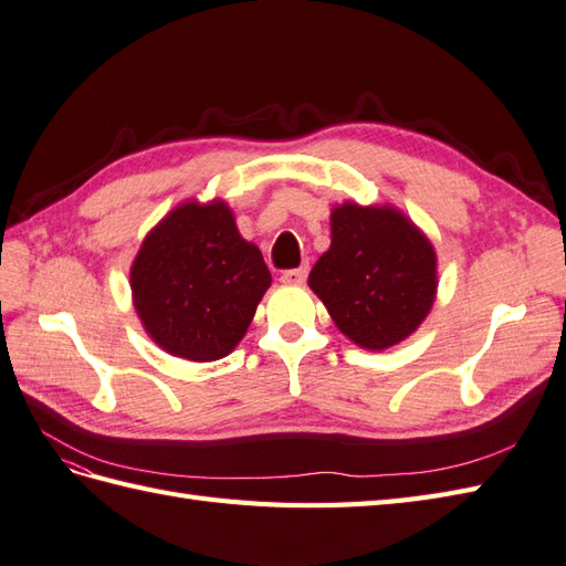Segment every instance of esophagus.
<instances>
[{"label": "esophagus", "instance_id": "1", "mask_svg": "<svg viewBox=\"0 0 566 566\" xmlns=\"http://www.w3.org/2000/svg\"><path fill=\"white\" fill-rule=\"evenodd\" d=\"M306 277H308V268L306 265L282 272V282L284 284H303V282H306Z\"/></svg>", "mask_w": 566, "mask_h": 566}]
</instances>
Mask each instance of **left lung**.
<instances>
[{
	"label": "left lung",
	"instance_id": "obj_1",
	"mask_svg": "<svg viewBox=\"0 0 566 566\" xmlns=\"http://www.w3.org/2000/svg\"><path fill=\"white\" fill-rule=\"evenodd\" d=\"M332 243L308 274L342 335L382 352L407 339L438 294V255L392 206L344 202L329 217Z\"/></svg>",
	"mask_w": 566,
	"mask_h": 566
}]
</instances>
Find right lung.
I'll list each match as a JSON object with an SVG mask.
<instances>
[{
  "label": "right lung",
  "instance_id": "add662e5",
  "mask_svg": "<svg viewBox=\"0 0 566 566\" xmlns=\"http://www.w3.org/2000/svg\"><path fill=\"white\" fill-rule=\"evenodd\" d=\"M272 277L224 200H188L143 239L132 294L150 339L186 360L224 358L249 329Z\"/></svg>",
  "mask_w": 566,
  "mask_h": 566
}]
</instances>
